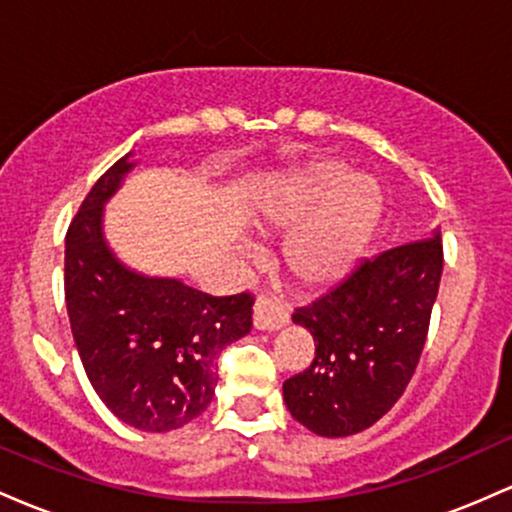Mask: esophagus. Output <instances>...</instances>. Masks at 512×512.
I'll use <instances>...</instances> for the list:
<instances>
[{"label":"esophagus","mask_w":512,"mask_h":512,"mask_svg":"<svg viewBox=\"0 0 512 512\" xmlns=\"http://www.w3.org/2000/svg\"><path fill=\"white\" fill-rule=\"evenodd\" d=\"M286 322H289V313L279 303L267 301V298H260L255 303V310H252V325H255V330L274 332L281 330Z\"/></svg>","instance_id":"34e87169"}]
</instances>
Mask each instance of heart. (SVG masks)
Segmentation results:
<instances>
[{
	"instance_id": "1",
	"label": "heart",
	"mask_w": 512,
	"mask_h": 512,
	"mask_svg": "<svg viewBox=\"0 0 512 512\" xmlns=\"http://www.w3.org/2000/svg\"><path fill=\"white\" fill-rule=\"evenodd\" d=\"M264 219L298 228L286 250L291 274L305 286H330L366 248L380 214V187L366 173L320 158L286 175L262 204Z\"/></svg>"
}]
</instances>
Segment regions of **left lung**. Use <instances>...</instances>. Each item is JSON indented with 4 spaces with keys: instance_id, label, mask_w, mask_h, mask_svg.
<instances>
[{
    "instance_id": "8db88e82",
    "label": "left lung",
    "mask_w": 512,
    "mask_h": 512,
    "mask_svg": "<svg viewBox=\"0 0 512 512\" xmlns=\"http://www.w3.org/2000/svg\"><path fill=\"white\" fill-rule=\"evenodd\" d=\"M443 274V243L414 240L358 262L293 322L315 339V358L284 383L291 416L308 431H366L409 385L424 349Z\"/></svg>"
}]
</instances>
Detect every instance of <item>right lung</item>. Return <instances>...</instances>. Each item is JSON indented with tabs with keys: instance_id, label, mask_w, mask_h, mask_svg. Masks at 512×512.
<instances>
[{
	"instance_id": "add662e5",
	"label": "right lung",
	"mask_w": 512,
	"mask_h": 512,
	"mask_svg": "<svg viewBox=\"0 0 512 512\" xmlns=\"http://www.w3.org/2000/svg\"><path fill=\"white\" fill-rule=\"evenodd\" d=\"M137 161L115 163L93 185L64 243V298L81 363L120 421L175 431L209 407L216 363L252 330L250 293L209 296L175 276L132 269L105 238V204Z\"/></svg>"
}]
</instances>
